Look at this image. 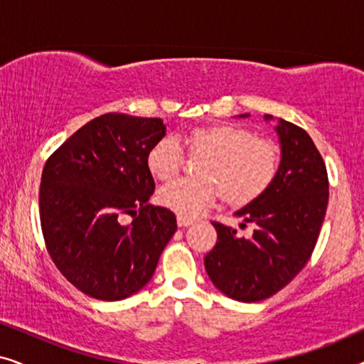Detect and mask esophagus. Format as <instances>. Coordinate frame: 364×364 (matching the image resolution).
Returning a JSON list of instances; mask_svg holds the SVG:
<instances>
[{
  "label": "esophagus",
  "mask_w": 364,
  "mask_h": 364,
  "mask_svg": "<svg viewBox=\"0 0 364 364\" xmlns=\"http://www.w3.org/2000/svg\"><path fill=\"white\" fill-rule=\"evenodd\" d=\"M193 222H196V220H193V218H187V217H181V215L177 217L178 227H188V225H192Z\"/></svg>",
  "instance_id": "esophagus-1"
}]
</instances>
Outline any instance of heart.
I'll return each instance as SVG.
<instances>
[{
    "mask_svg": "<svg viewBox=\"0 0 364 364\" xmlns=\"http://www.w3.org/2000/svg\"><path fill=\"white\" fill-rule=\"evenodd\" d=\"M191 156H203L197 176L168 183L159 192L162 207L181 217H197L218 197L232 207L260 198L275 182L280 151L252 129L233 122H213L183 132ZM183 166V149L173 137L156 141L147 152V167L159 181H172Z\"/></svg>",
    "mask_w": 364,
    "mask_h": 364,
    "instance_id": "b5f03b06",
    "label": "heart"
}]
</instances>
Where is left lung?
Returning <instances> with one entry per match:
<instances>
[{"instance_id":"8db88e82","label":"left lung","mask_w":364,"mask_h":364,"mask_svg":"<svg viewBox=\"0 0 364 364\" xmlns=\"http://www.w3.org/2000/svg\"><path fill=\"white\" fill-rule=\"evenodd\" d=\"M277 132L282 162L275 182L235 213L255 230L238 237L212 222L217 243L203 258L213 285L238 301H262L287 287L310 260L325 220L330 183L321 154L305 129L285 119H278Z\"/></svg>"}]
</instances>
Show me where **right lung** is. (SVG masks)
<instances>
[{"label":"right lung","instance_id":"right-lung-1","mask_svg":"<svg viewBox=\"0 0 364 364\" xmlns=\"http://www.w3.org/2000/svg\"><path fill=\"white\" fill-rule=\"evenodd\" d=\"M166 136L159 117L102 114L44 164L39 218L48 253L77 290L117 301L146 287L177 230L173 212L154 207L147 152ZM133 217L131 224L122 220Z\"/></svg>","mask_w":364,"mask_h":364}]
</instances>
